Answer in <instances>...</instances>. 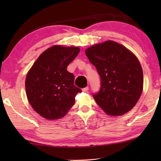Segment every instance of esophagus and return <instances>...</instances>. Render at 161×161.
Returning a JSON list of instances; mask_svg holds the SVG:
<instances>
[{
	"label": "esophagus",
	"instance_id": "obj_1",
	"mask_svg": "<svg viewBox=\"0 0 161 161\" xmlns=\"http://www.w3.org/2000/svg\"><path fill=\"white\" fill-rule=\"evenodd\" d=\"M88 91H89V87L88 86H86V87H84V88L82 89V92H88Z\"/></svg>",
	"mask_w": 161,
	"mask_h": 161
}]
</instances>
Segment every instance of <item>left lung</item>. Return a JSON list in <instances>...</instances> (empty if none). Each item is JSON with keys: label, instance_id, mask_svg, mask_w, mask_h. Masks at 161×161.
Returning <instances> with one entry per match:
<instances>
[{"label": "left lung", "instance_id": "1", "mask_svg": "<svg viewBox=\"0 0 161 161\" xmlns=\"http://www.w3.org/2000/svg\"><path fill=\"white\" fill-rule=\"evenodd\" d=\"M100 76L94 100L108 115L121 116L138 102L143 91V75L139 61L124 46L108 40L85 50Z\"/></svg>", "mask_w": 161, "mask_h": 161}]
</instances>
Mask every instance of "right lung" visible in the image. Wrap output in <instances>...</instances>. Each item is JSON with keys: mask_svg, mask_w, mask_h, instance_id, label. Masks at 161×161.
I'll return each instance as SVG.
<instances>
[{"mask_svg": "<svg viewBox=\"0 0 161 161\" xmlns=\"http://www.w3.org/2000/svg\"><path fill=\"white\" fill-rule=\"evenodd\" d=\"M77 47L54 45L40 54L27 75L26 94L33 109L47 119L62 118L75 104L81 89L75 75L67 70L77 56Z\"/></svg>", "mask_w": 161, "mask_h": 161, "instance_id": "1", "label": "right lung"}]
</instances>
